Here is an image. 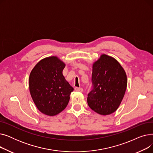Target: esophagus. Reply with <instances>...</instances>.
I'll return each mask as SVG.
<instances>
[{"mask_svg":"<svg viewBox=\"0 0 153 153\" xmlns=\"http://www.w3.org/2000/svg\"><path fill=\"white\" fill-rule=\"evenodd\" d=\"M74 89L77 92H83V89L81 87H76L74 88Z\"/></svg>","mask_w":153,"mask_h":153,"instance_id":"1","label":"esophagus"}]
</instances>
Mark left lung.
Segmentation results:
<instances>
[{
  "mask_svg": "<svg viewBox=\"0 0 153 153\" xmlns=\"http://www.w3.org/2000/svg\"><path fill=\"white\" fill-rule=\"evenodd\" d=\"M92 89L88 94L89 107L102 115L115 112L121 103L127 87L125 71L114 58L106 54L93 64Z\"/></svg>",
  "mask_w": 153,
  "mask_h": 153,
  "instance_id": "left-lung-1",
  "label": "left lung"
}]
</instances>
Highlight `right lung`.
<instances>
[{
    "label": "right lung",
    "instance_id": "obj_1",
    "mask_svg": "<svg viewBox=\"0 0 153 153\" xmlns=\"http://www.w3.org/2000/svg\"><path fill=\"white\" fill-rule=\"evenodd\" d=\"M65 64L56 56L38 62L31 71L29 89L37 108L42 113L54 116L65 108L73 87L62 74Z\"/></svg>",
    "mask_w": 153,
    "mask_h": 153
}]
</instances>
